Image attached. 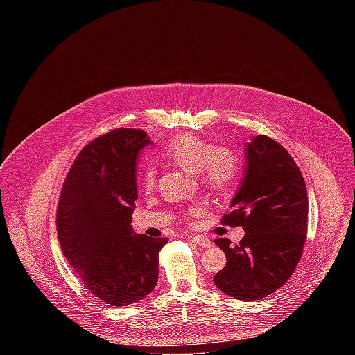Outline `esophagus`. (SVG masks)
I'll list each match as a JSON object with an SVG mask.
<instances>
[{
	"label": "esophagus",
	"mask_w": 355,
	"mask_h": 355,
	"mask_svg": "<svg viewBox=\"0 0 355 355\" xmlns=\"http://www.w3.org/2000/svg\"><path fill=\"white\" fill-rule=\"evenodd\" d=\"M189 237H192L191 240H192L195 244L200 245V247H211V245H212V243H211V240H209L208 237H204V236H200V234H198V236H189Z\"/></svg>",
	"instance_id": "1"
}]
</instances>
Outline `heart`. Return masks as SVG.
Instances as JSON below:
<instances>
[{
	"label": "heart",
	"mask_w": 355,
	"mask_h": 355,
	"mask_svg": "<svg viewBox=\"0 0 355 355\" xmlns=\"http://www.w3.org/2000/svg\"><path fill=\"white\" fill-rule=\"evenodd\" d=\"M166 157L182 170L198 174L199 181L212 191L229 188L239 174L237 159L229 148L215 147L193 135H182L174 139L166 148ZM141 182L146 188L153 187L156 171L146 170ZM191 212L196 214V208Z\"/></svg>",
	"instance_id": "obj_1"
}]
</instances>
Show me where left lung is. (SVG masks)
Instances as JSON below:
<instances>
[{
  "mask_svg": "<svg viewBox=\"0 0 355 355\" xmlns=\"http://www.w3.org/2000/svg\"><path fill=\"white\" fill-rule=\"evenodd\" d=\"M245 168L223 225L241 226L239 244L216 239L226 266L215 285L240 300H260L293 274L308 233V191L291 155L274 139L254 136L244 148Z\"/></svg>",
  "mask_w": 355,
  "mask_h": 355,
  "instance_id": "8db88e82",
  "label": "left lung"
}]
</instances>
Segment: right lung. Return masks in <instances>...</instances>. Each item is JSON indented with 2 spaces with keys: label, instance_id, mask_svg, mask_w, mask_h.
Listing matches in <instances>:
<instances>
[{
  "label": "right lung",
  "instance_id": "obj_1",
  "mask_svg": "<svg viewBox=\"0 0 355 355\" xmlns=\"http://www.w3.org/2000/svg\"><path fill=\"white\" fill-rule=\"evenodd\" d=\"M139 129H115L88 143L62 188L58 234L63 254L85 288L111 306L139 302L159 281L166 237L136 234V166L144 146Z\"/></svg>",
  "mask_w": 355,
  "mask_h": 355
}]
</instances>
